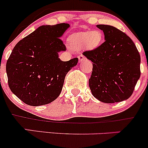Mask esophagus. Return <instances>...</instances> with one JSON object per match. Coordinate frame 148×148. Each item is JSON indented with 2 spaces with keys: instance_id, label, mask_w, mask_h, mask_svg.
<instances>
[{
  "instance_id": "34e87169",
  "label": "esophagus",
  "mask_w": 148,
  "mask_h": 148,
  "mask_svg": "<svg viewBox=\"0 0 148 148\" xmlns=\"http://www.w3.org/2000/svg\"><path fill=\"white\" fill-rule=\"evenodd\" d=\"M78 59H79V62H82L84 61L85 60V56H84V55H79V56H78Z\"/></svg>"
}]
</instances>
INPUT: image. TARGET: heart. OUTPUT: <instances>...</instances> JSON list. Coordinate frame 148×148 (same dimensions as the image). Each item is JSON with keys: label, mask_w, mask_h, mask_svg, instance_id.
Returning a JSON list of instances; mask_svg holds the SVG:
<instances>
[{"label": "heart", "mask_w": 148, "mask_h": 148, "mask_svg": "<svg viewBox=\"0 0 148 148\" xmlns=\"http://www.w3.org/2000/svg\"><path fill=\"white\" fill-rule=\"evenodd\" d=\"M102 38V32L98 30H94L77 33L71 37L70 41L73 49L76 50H79L84 46L89 49H94L100 45Z\"/></svg>", "instance_id": "heart-1"}]
</instances>
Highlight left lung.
<instances>
[{
	"mask_svg": "<svg viewBox=\"0 0 148 148\" xmlns=\"http://www.w3.org/2000/svg\"><path fill=\"white\" fill-rule=\"evenodd\" d=\"M103 31L104 43L83 55L93 62L89 86L95 98L104 103L120 102L132 95L140 77V56L127 34L109 25Z\"/></svg>",
	"mask_w": 148,
	"mask_h": 148,
	"instance_id": "left-lung-1",
	"label": "left lung"
}]
</instances>
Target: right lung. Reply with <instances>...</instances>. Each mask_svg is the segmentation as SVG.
<instances>
[{
	"label": "right lung",
	"mask_w": 148,
	"mask_h": 148,
	"mask_svg": "<svg viewBox=\"0 0 148 148\" xmlns=\"http://www.w3.org/2000/svg\"><path fill=\"white\" fill-rule=\"evenodd\" d=\"M68 23L39 26L21 40L6 63L8 86L25 104L41 106L60 95L67 73L77 64L74 58L62 62L59 53L66 50L61 37Z\"/></svg>",
	"instance_id": "obj_1"
}]
</instances>
